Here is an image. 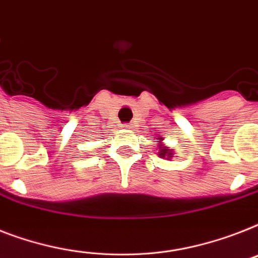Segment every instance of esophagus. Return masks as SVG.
<instances>
[{
	"mask_svg": "<svg viewBox=\"0 0 258 258\" xmlns=\"http://www.w3.org/2000/svg\"><path fill=\"white\" fill-rule=\"evenodd\" d=\"M123 127H124V128H131L133 125L130 124V123H125V124H123Z\"/></svg>",
	"mask_w": 258,
	"mask_h": 258,
	"instance_id": "esophagus-1",
	"label": "esophagus"
}]
</instances>
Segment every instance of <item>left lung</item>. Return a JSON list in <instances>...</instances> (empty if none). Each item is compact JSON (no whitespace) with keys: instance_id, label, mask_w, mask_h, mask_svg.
I'll use <instances>...</instances> for the list:
<instances>
[{"instance_id":"1","label":"left lung","mask_w":258,"mask_h":258,"mask_svg":"<svg viewBox=\"0 0 258 258\" xmlns=\"http://www.w3.org/2000/svg\"><path fill=\"white\" fill-rule=\"evenodd\" d=\"M160 140H163V138H159V142ZM158 155L160 156V158L163 159H169V158H172V151L169 150L168 147H164L163 144H159V152Z\"/></svg>"}]
</instances>
